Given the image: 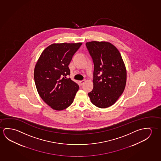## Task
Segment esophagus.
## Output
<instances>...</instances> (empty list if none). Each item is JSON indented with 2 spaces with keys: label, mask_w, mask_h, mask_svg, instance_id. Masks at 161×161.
Returning a JSON list of instances; mask_svg holds the SVG:
<instances>
[{
  "label": "esophagus",
  "mask_w": 161,
  "mask_h": 161,
  "mask_svg": "<svg viewBox=\"0 0 161 161\" xmlns=\"http://www.w3.org/2000/svg\"><path fill=\"white\" fill-rule=\"evenodd\" d=\"M84 82H85V80H81V81H80L79 82V83H80V84L81 85V86H82L83 84H84Z\"/></svg>",
  "instance_id": "obj_1"
}]
</instances>
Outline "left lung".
<instances>
[{
	"label": "left lung",
	"mask_w": 161,
	"mask_h": 161,
	"mask_svg": "<svg viewBox=\"0 0 161 161\" xmlns=\"http://www.w3.org/2000/svg\"><path fill=\"white\" fill-rule=\"evenodd\" d=\"M86 45L94 63L93 88L88 95L96 106L101 108L110 107L125 89V64L120 52L112 43L95 41Z\"/></svg>",
	"instance_id": "left-lung-1"
}]
</instances>
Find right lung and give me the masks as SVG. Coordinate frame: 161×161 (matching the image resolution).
Listing matches in <instances>:
<instances>
[{
	"mask_svg": "<svg viewBox=\"0 0 161 161\" xmlns=\"http://www.w3.org/2000/svg\"><path fill=\"white\" fill-rule=\"evenodd\" d=\"M82 43H53L45 49L36 63L34 79L38 94L43 101L57 111L72 104L79 86L66 78L68 65Z\"/></svg>",
	"mask_w": 161,
	"mask_h": 161,
	"instance_id": "obj_1",
	"label": "right lung"
}]
</instances>
